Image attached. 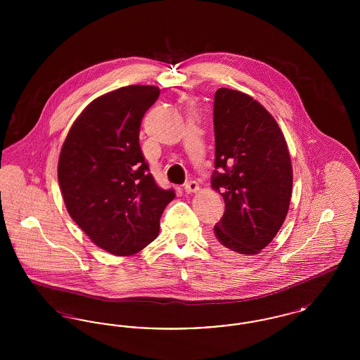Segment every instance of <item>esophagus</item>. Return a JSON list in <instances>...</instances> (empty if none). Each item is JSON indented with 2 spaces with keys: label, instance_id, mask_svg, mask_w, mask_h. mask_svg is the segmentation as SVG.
I'll return each mask as SVG.
<instances>
[{
  "label": "esophagus",
  "instance_id": "obj_1",
  "mask_svg": "<svg viewBox=\"0 0 360 360\" xmlns=\"http://www.w3.org/2000/svg\"><path fill=\"white\" fill-rule=\"evenodd\" d=\"M185 190H186V193L191 194V193H197L200 190V186L195 181H188L185 184Z\"/></svg>",
  "mask_w": 360,
  "mask_h": 360
}]
</instances>
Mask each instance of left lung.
Masks as SVG:
<instances>
[{"label": "left lung", "instance_id": "left-lung-1", "mask_svg": "<svg viewBox=\"0 0 360 360\" xmlns=\"http://www.w3.org/2000/svg\"><path fill=\"white\" fill-rule=\"evenodd\" d=\"M213 124L221 172H213L210 184L223 195L225 212L212 243L225 257H252L273 241L289 212L288 143L264 106L239 90L216 91Z\"/></svg>", "mask_w": 360, "mask_h": 360}]
</instances>
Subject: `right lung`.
Instances as JSON below:
<instances>
[{
    "instance_id": "obj_1",
    "label": "right lung",
    "mask_w": 360,
    "mask_h": 360,
    "mask_svg": "<svg viewBox=\"0 0 360 360\" xmlns=\"http://www.w3.org/2000/svg\"><path fill=\"white\" fill-rule=\"evenodd\" d=\"M156 86H124L93 100L62 146L58 179L71 219L97 247L135 255L159 235L160 216L175 197L155 184L139 144Z\"/></svg>"
}]
</instances>
